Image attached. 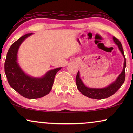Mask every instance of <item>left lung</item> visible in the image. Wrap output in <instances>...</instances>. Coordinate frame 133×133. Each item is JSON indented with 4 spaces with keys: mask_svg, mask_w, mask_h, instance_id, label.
<instances>
[{
    "mask_svg": "<svg viewBox=\"0 0 133 133\" xmlns=\"http://www.w3.org/2000/svg\"><path fill=\"white\" fill-rule=\"evenodd\" d=\"M113 41L116 45H117L120 51L124 57V63H123V67L122 71L119 74L116 81L112 82L110 85L103 88H89L85 86L84 83L80 77V72L78 71L77 76L76 77V83L77 85V88L79 91L83 95L87 96L91 99L101 100L105 98L110 97L112 94H114L121 87L124 83L125 79V67H126V59H125L124 52H123L122 45L121 42L115 37H112Z\"/></svg>",
    "mask_w": 133,
    "mask_h": 133,
    "instance_id": "obj_1",
    "label": "left lung"
}]
</instances>
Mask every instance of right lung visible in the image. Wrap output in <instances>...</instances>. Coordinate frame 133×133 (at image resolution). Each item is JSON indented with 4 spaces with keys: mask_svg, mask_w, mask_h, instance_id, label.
<instances>
[{
    "mask_svg": "<svg viewBox=\"0 0 133 133\" xmlns=\"http://www.w3.org/2000/svg\"><path fill=\"white\" fill-rule=\"evenodd\" d=\"M32 33H28L20 37L10 46L5 62V72L9 84L16 91L27 99L42 97L51 90L54 77L62 68L48 71L41 77H34L25 73L17 62V52L22 43Z\"/></svg>",
    "mask_w": 133,
    "mask_h": 133,
    "instance_id": "right-lung-1",
    "label": "right lung"
}]
</instances>
